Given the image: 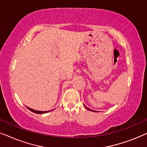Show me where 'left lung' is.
Wrapping results in <instances>:
<instances>
[{
    "label": "left lung",
    "instance_id": "left-lung-1",
    "mask_svg": "<svg viewBox=\"0 0 147 147\" xmlns=\"http://www.w3.org/2000/svg\"><path fill=\"white\" fill-rule=\"evenodd\" d=\"M85 107H86V108H87V109H88V110H92L91 109H90V108H88V107H86V106H85Z\"/></svg>",
    "mask_w": 147,
    "mask_h": 147
}]
</instances>
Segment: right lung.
Wrapping results in <instances>:
<instances>
[{"instance_id":"obj_1","label":"right lung","mask_w":147,"mask_h":147,"mask_svg":"<svg viewBox=\"0 0 147 147\" xmlns=\"http://www.w3.org/2000/svg\"><path fill=\"white\" fill-rule=\"evenodd\" d=\"M28 109H29V110H31V112H34V113H37V114H44V113H47V112H48L49 111H38V110H33L31 109V108H28Z\"/></svg>"}]
</instances>
